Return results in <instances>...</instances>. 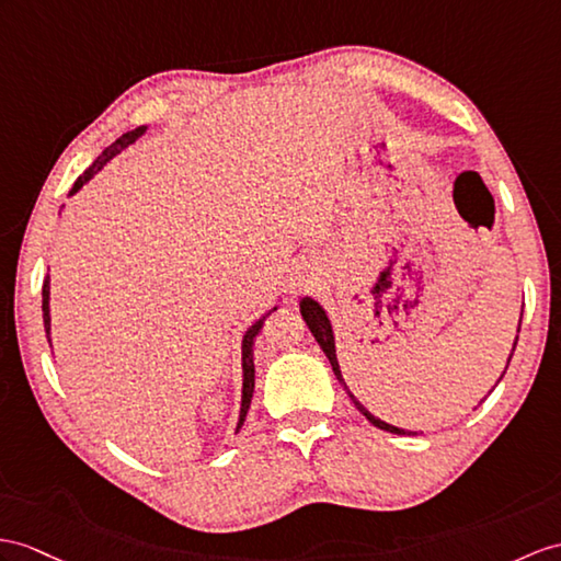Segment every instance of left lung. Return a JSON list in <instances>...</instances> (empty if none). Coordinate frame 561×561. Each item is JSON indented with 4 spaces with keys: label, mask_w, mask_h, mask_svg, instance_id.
I'll list each match as a JSON object with an SVG mask.
<instances>
[{
    "label": "left lung",
    "mask_w": 561,
    "mask_h": 561,
    "mask_svg": "<svg viewBox=\"0 0 561 561\" xmlns=\"http://www.w3.org/2000/svg\"><path fill=\"white\" fill-rule=\"evenodd\" d=\"M299 311H302V317H305V321H307V325H309V331L313 333V337H317V343H319V345H321V350L325 352L328 362H331L335 378L340 380V383L345 386L343 376H340L337 359H335L333 331H331V323H328V319H325V311H323L317 302H313V299H302V305H299ZM518 331H522V323H518ZM516 340H518V337H516ZM516 340H514V350H516ZM514 350H512V354H514ZM512 354H510V362H512ZM510 362H507V366H510ZM504 374H507V368H504ZM504 374H502V376H504ZM502 376H500V380H502ZM350 400L354 402V407H357L359 412H362L368 421L374 423L376 428H380V431H388V433H394V435H416V431H402V428H394V426H390V423L376 419L371 412H368V409H366L362 402H357V398H354L352 392H350Z\"/></svg>",
    "instance_id": "obj_1"
}]
</instances>
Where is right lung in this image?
Listing matches in <instances>:
<instances>
[{
    "mask_svg": "<svg viewBox=\"0 0 561 561\" xmlns=\"http://www.w3.org/2000/svg\"><path fill=\"white\" fill-rule=\"evenodd\" d=\"M145 133V126H140V128H135V130H128L126 135H121V138L114 142V145H108L104 152H102V157H98V161L92 163V167L83 173V175H78V181L73 183V187H71V195L73 193H78L80 187H83V183H88L90 178L98 173L102 167H106L108 163V159H114L121 149H126L128 145H133L135 140L140 138V135ZM271 313V311H268ZM268 313L266 317H262L259 319L254 325H250L248 328V333H244V340H242V371H244V383H242V407H240V423H238V428L242 426L244 423V416H248V409H250V404H252V392H254V337L262 333V325H264V321L268 319ZM43 319H45V331H47V340H49V278H45V283H43Z\"/></svg>",
    "mask_w": 561,
    "mask_h": 561,
    "instance_id": "1",
    "label": "right lung"
}]
</instances>
